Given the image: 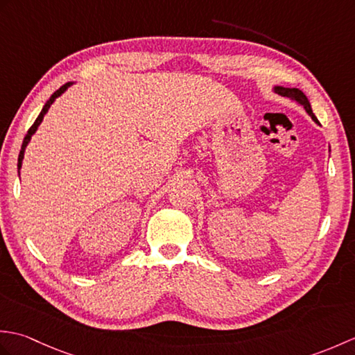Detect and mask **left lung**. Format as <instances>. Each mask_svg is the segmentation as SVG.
Here are the masks:
<instances>
[{
	"label": "left lung",
	"instance_id": "left-lung-1",
	"mask_svg": "<svg viewBox=\"0 0 355 355\" xmlns=\"http://www.w3.org/2000/svg\"><path fill=\"white\" fill-rule=\"evenodd\" d=\"M275 93L281 94V96H284V97H288V99H291V101H296L297 103L302 105V107L305 108V111L308 112V114L311 116V119L314 120V122H315V123H319L318 117L314 116V112H313V110H311L310 101L306 99V96H305L302 92H300L299 88H285V87H275Z\"/></svg>",
	"mask_w": 355,
	"mask_h": 355
}]
</instances>
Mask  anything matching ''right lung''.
<instances>
[{"label": "right lung", "instance_id": "add662e5", "mask_svg": "<svg viewBox=\"0 0 355 355\" xmlns=\"http://www.w3.org/2000/svg\"><path fill=\"white\" fill-rule=\"evenodd\" d=\"M70 85H73V82H67L65 85H62L61 88L59 89H56L55 93L51 94V97L50 99L47 101V103L44 105V108H42V111L40 112V116H37V119L35 120V123L30 126V130L27 131V134H26V137H24V140H22V146H21V150H19V157H18V169H21V166H22V158H24V150H26V148H27V145H28V141H30V139H32V135L36 132V130H37V126L41 125V122H42V119H44V116L47 114V111H49V108L51 107V103L56 101V97H59L61 96L67 88H69Z\"/></svg>", "mask_w": 355, "mask_h": 355}]
</instances>
